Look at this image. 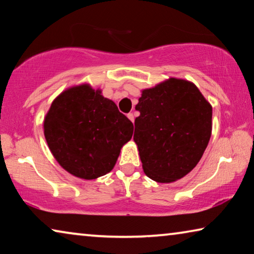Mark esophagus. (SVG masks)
<instances>
[{
  "label": "esophagus",
  "mask_w": 254,
  "mask_h": 254,
  "mask_svg": "<svg viewBox=\"0 0 254 254\" xmlns=\"http://www.w3.org/2000/svg\"><path fill=\"white\" fill-rule=\"evenodd\" d=\"M127 118H128V120H130V121L134 122V115H133V113H128L127 114Z\"/></svg>",
  "instance_id": "1"
}]
</instances>
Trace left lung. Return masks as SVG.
Masks as SVG:
<instances>
[{
    "instance_id": "8db88e82",
    "label": "left lung",
    "mask_w": 254,
    "mask_h": 254,
    "mask_svg": "<svg viewBox=\"0 0 254 254\" xmlns=\"http://www.w3.org/2000/svg\"><path fill=\"white\" fill-rule=\"evenodd\" d=\"M133 140L144 174L171 183L195 168L212 133V106L190 81L170 78L144 89Z\"/></svg>"
}]
</instances>
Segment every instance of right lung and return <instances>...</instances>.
Segmentation results:
<instances>
[{"label":"right lung","mask_w":254,"mask_h":254,"mask_svg":"<svg viewBox=\"0 0 254 254\" xmlns=\"http://www.w3.org/2000/svg\"><path fill=\"white\" fill-rule=\"evenodd\" d=\"M51 153L68 173L95 179L113 169L120 150L130 141L133 123L113 101L80 85L56 98L44 123Z\"/></svg>","instance_id":"1"}]
</instances>
